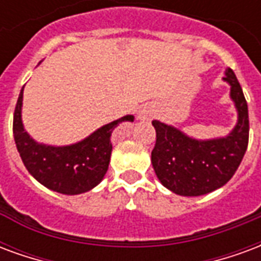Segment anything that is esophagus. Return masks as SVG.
I'll return each instance as SVG.
<instances>
[{"label": "esophagus", "mask_w": 261, "mask_h": 261, "mask_svg": "<svg viewBox=\"0 0 261 261\" xmlns=\"http://www.w3.org/2000/svg\"><path fill=\"white\" fill-rule=\"evenodd\" d=\"M149 116H151V113H149V112H147V110H142L141 113L138 114V117H140V119H142V120L148 119Z\"/></svg>", "instance_id": "esophagus-1"}]
</instances>
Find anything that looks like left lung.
Returning <instances> with one entry per match:
<instances>
[{"instance_id": "left-lung-1", "label": "left lung", "mask_w": 261, "mask_h": 261, "mask_svg": "<svg viewBox=\"0 0 261 261\" xmlns=\"http://www.w3.org/2000/svg\"><path fill=\"white\" fill-rule=\"evenodd\" d=\"M224 81L230 85V99L238 110V123L229 136L196 140L172 125L153 120L156 142L151 161L159 181L179 196L207 194L230 180L239 168L249 142V112L241 84L228 68Z\"/></svg>"}]
</instances>
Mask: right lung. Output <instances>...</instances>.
I'll return each mask as SVG.
<instances>
[{
    "label": "right lung",
    "mask_w": 261,
    "mask_h": 261,
    "mask_svg": "<svg viewBox=\"0 0 261 261\" xmlns=\"http://www.w3.org/2000/svg\"><path fill=\"white\" fill-rule=\"evenodd\" d=\"M22 99L19 93L14 113V138L22 162L39 183L61 194H81L97 186L106 175L112 155L110 137L123 121H133L134 116H124L103 125L85 140L67 145L51 147L39 144L28 134L22 124Z\"/></svg>",
    "instance_id": "obj_1"
}]
</instances>
